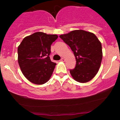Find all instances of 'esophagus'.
<instances>
[{
    "label": "esophagus",
    "instance_id": "1",
    "mask_svg": "<svg viewBox=\"0 0 120 120\" xmlns=\"http://www.w3.org/2000/svg\"><path fill=\"white\" fill-rule=\"evenodd\" d=\"M60 61H63V62L65 61V59H64V58H63H63H61V60H60Z\"/></svg>",
    "mask_w": 120,
    "mask_h": 120
}]
</instances>
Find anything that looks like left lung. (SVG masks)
I'll return each instance as SVG.
<instances>
[{
  "mask_svg": "<svg viewBox=\"0 0 120 120\" xmlns=\"http://www.w3.org/2000/svg\"><path fill=\"white\" fill-rule=\"evenodd\" d=\"M60 38L71 47L76 65L70 73L80 83L91 80L98 72L103 57L101 42L93 33L83 30H73Z\"/></svg>",
  "mask_w": 120,
  "mask_h": 120,
  "instance_id": "obj_1",
  "label": "left lung"
}]
</instances>
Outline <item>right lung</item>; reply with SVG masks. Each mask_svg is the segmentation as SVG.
Listing matches in <instances>:
<instances>
[{"label":"right lung","mask_w":120,"mask_h":120,"mask_svg":"<svg viewBox=\"0 0 120 120\" xmlns=\"http://www.w3.org/2000/svg\"><path fill=\"white\" fill-rule=\"evenodd\" d=\"M56 34L36 32L27 36L18 47V63L21 71L31 83L42 85L51 77L56 63L51 61V45Z\"/></svg>","instance_id":"obj_1"}]
</instances>
